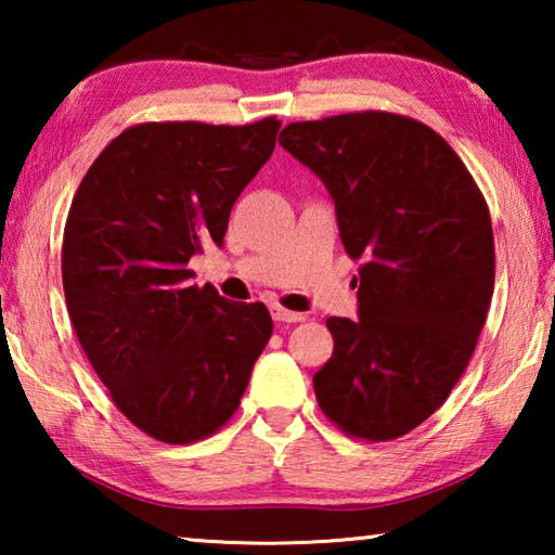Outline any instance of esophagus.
<instances>
[{"mask_svg":"<svg viewBox=\"0 0 555 555\" xmlns=\"http://www.w3.org/2000/svg\"><path fill=\"white\" fill-rule=\"evenodd\" d=\"M271 315H274V321H281V323H300V321H306V313L288 311V308H281V306H271Z\"/></svg>","mask_w":555,"mask_h":555,"instance_id":"esophagus-1","label":"esophagus"}]
</instances>
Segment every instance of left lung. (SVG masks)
Returning a JSON list of instances; mask_svg holds the SVG:
<instances>
[{"instance_id": "obj_1", "label": "left lung", "mask_w": 555, "mask_h": 555, "mask_svg": "<svg viewBox=\"0 0 555 555\" xmlns=\"http://www.w3.org/2000/svg\"><path fill=\"white\" fill-rule=\"evenodd\" d=\"M279 144L321 176L347 257L360 264V321L327 318L333 357L318 406L343 434L382 443L443 406L490 311V208L453 146L384 109L291 121Z\"/></svg>"}]
</instances>
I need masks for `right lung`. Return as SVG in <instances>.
Returning <instances> with one entry per match:
<instances>
[{
    "mask_svg": "<svg viewBox=\"0 0 555 555\" xmlns=\"http://www.w3.org/2000/svg\"><path fill=\"white\" fill-rule=\"evenodd\" d=\"M255 125L142 121L102 149L63 230V291L82 352L146 436L185 446L228 424L274 323L188 269L222 244L234 201L274 152Z\"/></svg>",
    "mask_w": 555,
    "mask_h": 555,
    "instance_id": "1",
    "label": "right lung"
}]
</instances>
